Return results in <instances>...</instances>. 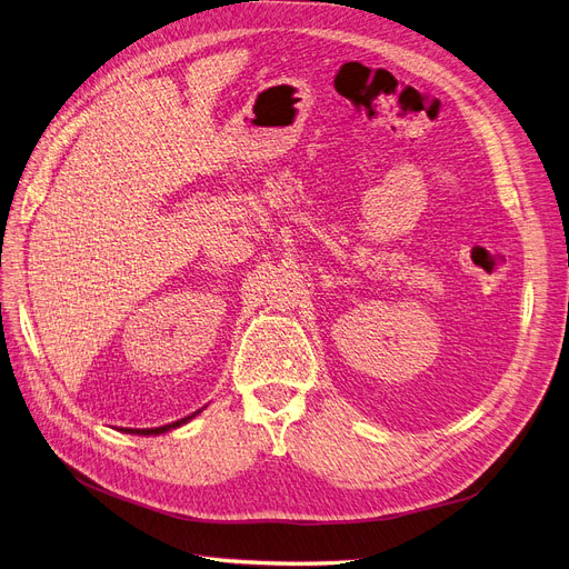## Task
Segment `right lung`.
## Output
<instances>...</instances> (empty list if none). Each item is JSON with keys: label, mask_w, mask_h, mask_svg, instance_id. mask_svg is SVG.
Returning a JSON list of instances; mask_svg holds the SVG:
<instances>
[{"label": "right lung", "mask_w": 569, "mask_h": 569, "mask_svg": "<svg viewBox=\"0 0 569 569\" xmlns=\"http://www.w3.org/2000/svg\"><path fill=\"white\" fill-rule=\"evenodd\" d=\"M197 415V412H194ZM194 415H189V417H184V419H178V422H173V425H163V427H154V429H126V433H140V436H157V433H163V431H171V429H176V427H180V425H184V422H189V419H192ZM123 431V429H121Z\"/></svg>", "instance_id": "obj_1"}]
</instances>
